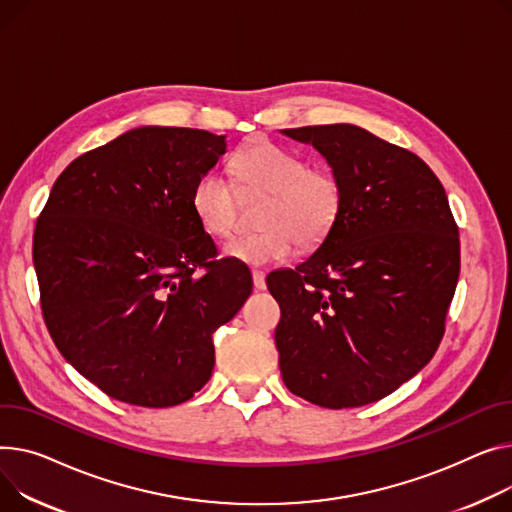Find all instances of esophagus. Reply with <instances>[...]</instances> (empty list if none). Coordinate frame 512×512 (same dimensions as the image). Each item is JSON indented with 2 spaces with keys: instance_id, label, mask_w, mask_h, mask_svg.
I'll list each match as a JSON object with an SVG mask.
<instances>
[{
  "instance_id": "34e87169",
  "label": "esophagus",
  "mask_w": 512,
  "mask_h": 512,
  "mask_svg": "<svg viewBox=\"0 0 512 512\" xmlns=\"http://www.w3.org/2000/svg\"><path fill=\"white\" fill-rule=\"evenodd\" d=\"M251 274H253V284H255V288L257 290H265V271H261V269H253L251 271Z\"/></svg>"
}]
</instances>
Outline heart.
Masks as SVG:
<instances>
[{"label":"heart","mask_w":512,"mask_h":512,"mask_svg":"<svg viewBox=\"0 0 512 512\" xmlns=\"http://www.w3.org/2000/svg\"><path fill=\"white\" fill-rule=\"evenodd\" d=\"M234 175L245 193H267L259 234L238 236L226 253L249 265L286 259L296 245L311 251L335 228L344 208V189L327 168L309 166L304 156L269 140H253L232 158ZM236 185L216 168L199 175L193 185L191 206L214 236H230L238 222Z\"/></svg>","instance_id":"obj_1"}]
</instances>
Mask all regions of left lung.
Wrapping results in <instances>:
<instances>
[{
	"mask_svg": "<svg viewBox=\"0 0 512 512\" xmlns=\"http://www.w3.org/2000/svg\"><path fill=\"white\" fill-rule=\"evenodd\" d=\"M313 144L344 189L323 245L274 271L286 387L329 410L379 401L434 352L455 296L459 228L445 187L414 152L348 125L284 129Z\"/></svg>",
	"mask_w": 512,
	"mask_h": 512,
	"instance_id": "1",
	"label": "left lung"
}]
</instances>
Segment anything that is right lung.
Instances as JSON below:
<instances>
[{
    "label": "right lung",
    "mask_w": 512,
    "mask_h": 512,
    "mask_svg": "<svg viewBox=\"0 0 512 512\" xmlns=\"http://www.w3.org/2000/svg\"><path fill=\"white\" fill-rule=\"evenodd\" d=\"M224 152V135L138 127L53 183L32 236L43 319L63 358L113 399L189 401L212 377L214 331L251 296L249 267L216 259L191 206Z\"/></svg>",
    "instance_id": "obj_1"
}]
</instances>
